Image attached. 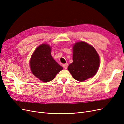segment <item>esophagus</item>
Here are the masks:
<instances>
[{
	"label": "esophagus",
	"instance_id": "obj_1",
	"mask_svg": "<svg viewBox=\"0 0 124 124\" xmlns=\"http://www.w3.org/2000/svg\"><path fill=\"white\" fill-rule=\"evenodd\" d=\"M63 67L65 69H67L68 67V63H65V64H63Z\"/></svg>",
	"mask_w": 124,
	"mask_h": 124
}]
</instances>
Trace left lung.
<instances>
[{
  "instance_id": "left-lung-1",
  "label": "left lung",
  "mask_w": 124,
  "mask_h": 124,
  "mask_svg": "<svg viewBox=\"0 0 124 124\" xmlns=\"http://www.w3.org/2000/svg\"><path fill=\"white\" fill-rule=\"evenodd\" d=\"M99 66V56L92 45L85 42L73 45V62L68 70L75 80L82 82L94 76Z\"/></svg>"
}]
</instances>
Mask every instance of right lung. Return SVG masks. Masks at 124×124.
<instances>
[{
	"label": "right lung",
	"instance_id": "add662e5",
	"mask_svg": "<svg viewBox=\"0 0 124 124\" xmlns=\"http://www.w3.org/2000/svg\"><path fill=\"white\" fill-rule=\"evenodd\" d=\"M51 48L48 44L40 45L35 50L30 61L33 74L44 82L52 81L63 69L53 58Z\"/></svg>",
	"mask_w": 124,
	"mask_h": 124
}]
</instances>
